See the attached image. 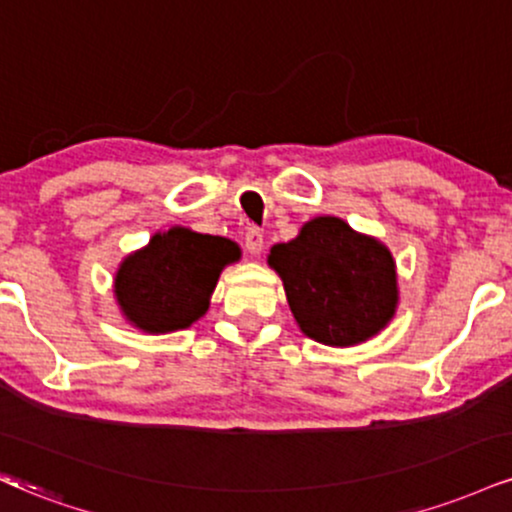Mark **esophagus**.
<instances>
[{"mask_svg": "<svg viewBox=\"0 0 512 512\" xmlns=\"http://www.w3.org/2000/svg\"><path fill=\"white\" fill-rule=\"evenodd\" d=\"M245 248H248L250 255H260L264 248V236L260 229H250L245 233Z\"/></svg>", "mask_w": 512, "mask_h": 512, "instance_id": "34e87169", "label": "esophagus"}]
</instances>
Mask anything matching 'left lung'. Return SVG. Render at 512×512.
Masks as SVG:
<instances>
[{"label":"left lung","mask_w":512,"mask_h":512,"mask_svg":"<svg viewBox=\"0 0 512 512\" xmlns=\"http://www.w3.org/2000/svg\"><path fill=\"white\" fill-rule=\"evenodd\" d=\"M269 264L303 334L326 346L367 341L396 312L391 252L336 217L307 221L298 238L274 245Z\"/></svg>","instance_id":"obj_1"}]
</instances>
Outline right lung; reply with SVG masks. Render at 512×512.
Wrapping results in <instances>:
<instances>
[{"label":"right lung","instance_id":"add662e5","mask_svg":"<svg viewBox=\"0 0 512 512\" xmlns=\"http://www.w3.org/2000/svg\"><path fill=\"white\" fill-rule=\"evenodd\" d=\"M236 243L207 233L171 229L121 264L114 293L123 315L150 334L186 329L209 307L224 264L236 262Z\"/></svg>","mask_w":512,"mask_h":512}]
</instances>
